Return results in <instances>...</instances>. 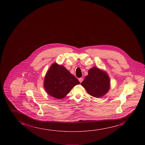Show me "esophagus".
Instances as JSON below:
<instances>
[{
  "mask_svg": "<svg viewBox=\"0 0 145 145\" xmlns=\"http://www.w3.org/2000/svg\"><path fill=\"white\" fill-rule=\"evenodd\" d=\"M79 82H82V81L83 80V78H79Z\"/></svg>",
  "mask_w": 145,
  "mask_h": 145,
  "instance_id": "34e87169",
  "label": "esophagus"
}]
</instances>
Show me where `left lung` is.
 <instances>
[{"mask_svg": "<svg viewBox=\"0 0 145 145\" xmlns=\"http://www.w3.org/2000/svg\"><path fill=\"white\" fill-rule=\"evenodd\" d=\"M81 85L88 93L93 97L99 98L105 95L110 89L109 77L104 71L93 67L88 71Z\"/></svg>", "mask_w": 145, "mask_h": 145, "instance_id": "8db88e82", "label": "left lung"}]
</instances>
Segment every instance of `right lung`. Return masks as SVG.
<instances>
[{
  "label": "right lung",
  "instance_id": "obj_1",
  "mask_svg": "<svg viewBox=\"0 0 145 145\" xmlns=\"http://www.w3.org/2000/svg\"><path fill=\"white\" fill-rule=\"evenodd\" d=\"M80 84L64 67L54 63L45 75L44 87L49 95L57 99L66 97L74 86Z\"/></svg>",
  "mask_w": 145,
  "mask_h": 145
}]
</instances>
